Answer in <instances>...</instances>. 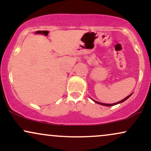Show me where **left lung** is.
Here are the masks:
<instances>
[{
  "instance_id": "obj_1",
  "label": "left lung",
  "mask_w": 151,
  "mask_h": 151,
  "mask_svg": "<svg viewBox=\"0 0 151 151\" xmlns=\"http://www.w3.org/2000/svg\"><path fill=\"white\" fill-rule=\"evenodd\" d=\"M131 95H132V93H131V94H130L129 96H128L127 97H126L125 99H122V100H121V101H118V102H116V103H114V104H103V103H100V102H98V101H94V100H93V101H94V102H96V103L99 104L104 105V106H114V105H116V104H118L122 103V102H124V101H126V99H129V98L130 97V96H131Z\"/></svg>"
}]
</instances>
